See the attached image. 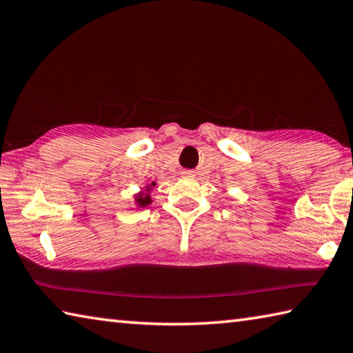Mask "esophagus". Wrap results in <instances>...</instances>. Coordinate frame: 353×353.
<instances>
[{
    "label": "esophagus",
    "instance_id": "34e87169",
    "mask_svg": "<svg viewBox=\"0 0 353 353\" xmlns=\"http://www.w3.org/2000/svg\"><path fill=\"white\" fill-rule=\"evenodd\" d=\"M183 175H184V176H188V178H190V176H194V174H192V172H190V170H184V172H183Z\"/></svg>",
    "mask_w": 353,
    "mask_h": 353
}]
</instances>
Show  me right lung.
Returning <instances> with one entry per match:
<instances>
[{"label": "right lung", "instance_id": "obj_1", "mask_svg": "<svg viewBox=\"0 0 353 353\" xmlns=\"http://www.w3.org/2000/svg\"><path fill=\"white\" fill-rule=\"evenodd\" d=\"M155 185H157V183L152 181L150 184L145 185V188L141 192H138V194L135 195V204L138 205V208H145V205L152 204L150 192H152V189L155 188Z\"/></svg>", "mask_w": 353, "mask_h": 353}]
</instances>
